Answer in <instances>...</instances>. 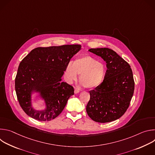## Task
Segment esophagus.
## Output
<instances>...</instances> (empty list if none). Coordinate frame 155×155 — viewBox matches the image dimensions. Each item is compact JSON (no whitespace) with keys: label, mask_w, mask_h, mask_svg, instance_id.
Returning a JSON list of instances; mask_svg holds the SVG:
<instances>
[{"label":"esophagus","mask_w":155,"mask_h":155,"mask_svg":"<svg viewBox=\"0 0 155 155\" xmlns=\"http://www.w3.org/2000/svg\"><path fill=\"white\" fill-rule=\"evenodd\" d=\"M74 93H75V94H77V93H80V91L78 90V89H75V91H74Z\"/></svg>","instance_id":"34e87169"}]
</instances>
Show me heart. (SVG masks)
<instances>
[{"label":"heart","instance_id":"heart-1","mask_svg":"<svg viewBox=\"0 0 155 155\" xmlns=\"http://www.w3.org/2000/svg\"><path fill=\"white\" fill-rule=\"evenodd\" d=\"M106 69L105 65L94 58L84 55L76 59L74 63L69 62L65 71V75L69 83L76 80L80 75V81L86 87L92 89L98 86L104 80Z\"/></svg>","mask_w":155,"mask_h":155}]
</instances>
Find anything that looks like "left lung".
Instances as JSON below:
<instances>
[{"instance_id":"1","label":"left lung","mask_w":155,"mask_h":155,"mask_svg":"<svg viewBox=\"0 0 155 155\" xmlns=\"http://www.w3.org/2000/svg\"><path fill=\"white\" fill-rule=\"evenodd\" d=\"M88 51L101 56L107 70L102 83L90 91L86 112L93 121L108 123L122 117L128 108L134 91V80L129 64L107 48Z\"/></svg>"}]
</instances>
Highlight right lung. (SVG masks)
<instances>
[{"label": "right lung", "mask_w": 155, "mask_h": 155, "mask_svg": "<svg viewBox=\"0 0 155 155\" xmlns=\"http://www.w3.org/2000/svg\"><path fill=\"white\" fill-rule=\"evenodd\" d=\"M80 45L38 47L20 62L15 78V91L20 106L31 118L48 121L56 118L69 98L74 94L72 86L61 81L71 59L81 49ZM32 92H39L46 108L35 110L31 105Z\"/></svg>", "instance_id": "right-lung-1"}]
</instances>
